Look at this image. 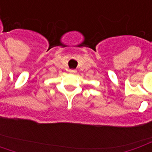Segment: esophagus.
<instances>
[{
  "mask_svg": "<svg viewBox=\"0 0 152 152\" xmlns=\"http://www.w3.org/2000/svg\"><path fill=\"white\" fill-rule=\"evenodd\" d=\"M69 72H70L71 73H76V70H75V69H70V70H69Z\"/></svg>",
  "mask_w": 152,
  "mask_h": 152,
  "instance_id": "obj_1",
  "label": "esophagus"
}]
</instances>
